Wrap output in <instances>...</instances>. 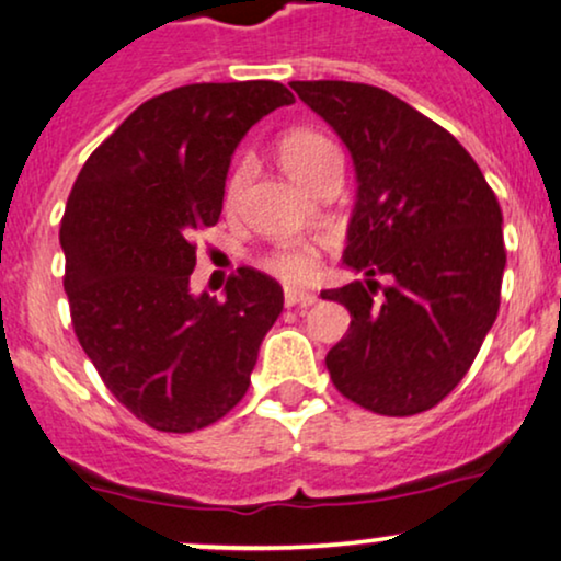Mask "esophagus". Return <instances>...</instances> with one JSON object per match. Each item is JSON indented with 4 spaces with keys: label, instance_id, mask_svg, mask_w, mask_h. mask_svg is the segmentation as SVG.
<instances>
[{
    "label": "esophagus",
    "instance_id": "1",
    "mask_svg": "<svg viewBox=\"0 0 561 561\" xmlns=\"http://www.w3.org/2000/svg\"><path fill=\"white\" fill-rule=\"evenodd\" d=\"M317 295L298 290V287H285V306H313Z\"/></svg>",
    "mask_w": 561,
    "mask_h": 561
}]
</instances>
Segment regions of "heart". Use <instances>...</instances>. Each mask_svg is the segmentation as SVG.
<instances>
[{
  "mask_svg": "<svg viewBox=\"0 0 561 561\" xmlns=\"http://www.w3.org/2000/svg\"><path fill=\"white\" fill-rule=\"evenodd\" d=\"M276 153H279L282 168L290 172V178H295V181L304 183V186H311V183L322 175L324 168L337 162L335 144H332L328 135H322L319 130H309V127H298V130L282 135ZM248 162H239L237 168L229 172L224 188L226 207L237 205L239 194H242L244 183H248ZM317 252L306 248V244H282V248L271 250L268 255L263 257V268L287 282L311 279V276L317 274Z\"/></svg>",
  "mask_w": 561,
  "mask_h": 561,
  "instance_id": "b5f03b06",
  "label": "heart"
}]
</instances>
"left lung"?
<instances>
[{"instance_id": "8db88e82", "label": "left lung", "mask_w": 561, "mask_h": 561, "mask_svg": "<svg viewBox=\"0 0 561 561\" xmlns=\"http://www.w3.org/2000/svg\"><path fill=\"white\" fill-rule=\"evenodd\" d=\"M290 88L341 135L359 183L343 263L367 279L322 293L351 313L324 359L330 378L359 408L417 415L463 380L501 309V205L471 153L391 92Z\"/></svg>"}]
</instances>
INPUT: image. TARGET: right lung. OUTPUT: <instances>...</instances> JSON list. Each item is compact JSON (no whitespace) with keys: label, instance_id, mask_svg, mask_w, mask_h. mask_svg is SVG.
I'll return each instance as SVG.
<instances>
[{"label":"right lung","instance_id":"add662e5","mask_svg":"<svg viewBox=\"0 0 561 561\" xmlns=\"http://www.w3.org/2000/svg\"><path fill=\"white\" fill-rule=\"evenodd\" d=\"M295 103L279 82H202L138 108L90 153L66 202L64 287L79 346L138 421L188 434L248 393L282 313L279 282L250 266L226 298L191 295L196 231L218 224L231 153Z\"/></svg>","mask_w":561,"mask_h":561}]
</instances>
